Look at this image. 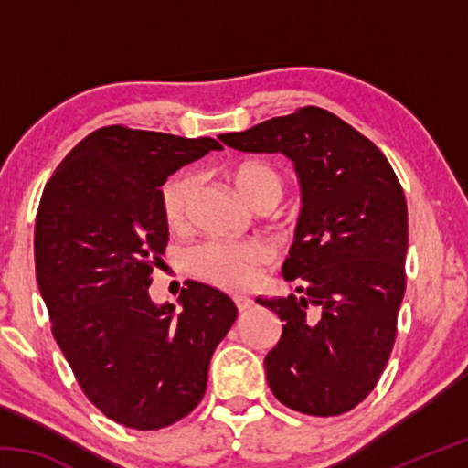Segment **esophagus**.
<instances>
[{"label":"esophagus","instance_id":"obj_1","mask_svg":"<svg viewBox=\"0 0 468 468\" xmlns=\"http://www.w3.org/2000/svg\"><path fill=\"white\" fill-rule=\"evenodd\" d=\"M233 301H235V307L239 312H245V310H250V307L253 305V299H250V297H243V295H237V297H233Z\"/></svg>","mask_w":468,"mask_h":468}]
</instances>
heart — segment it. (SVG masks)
Instances as JSON below:
<instances>
[{"label":"heart","mask_w":468,"mask_h":468,"mask_svg":"<svg viewBox=\"0 0 468 468\" xmlns=\"http://www.w3.org/2000/svg\"><path fill=\"white\" fill-rule=\"evenodd\" d=\"M227 177L245 202H279L284 181L272 165L262 161H243L227 171ZM194 177L189 173L173 177L163 192V215L167 225L177 229L184 225L189 196L194 192ZM274 251L268 243L250 239L241 243L210 241L196 248L187 258L189 272L196 279L206 281L229 291L245 289L258 279L260 268L272 260Z\"/></svg>","instance_id":"1"}]
</instances>
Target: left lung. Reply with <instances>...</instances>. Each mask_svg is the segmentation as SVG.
Here are the masks:
<instances>
[{"label": "left lung", "instance_id": "obj_1", "mask_svg": "<svg viewBox=\"0 0 468 468\" xmlns=\"http://www.w3.org/2000/svg\"><path fill=\"white\" fill-rule=\"evenodd\" d=\"M218 138L295 165L303 208L282 279L303 295L256 297L282 322L266 378L284 407L343 415L374 390L392 353L407 284L405 192L374 142L320 107Z\"/></svg>", "mask_w": 468, "mask_h": 468}]
</instances>
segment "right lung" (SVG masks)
<instances>
[{"mask_svg":"<svg viewBox=\"0 0 468 468\" xmlns=\"http://www.w3.org/2000/svg\"><path fill=\"white\" fill-rule=\"evenodd\" d=\"M210 150L223 146L109 125L69 150L38 206L37 282L53 336L92 405L132 430L192 413L237 318L204 282L189 281L177 307L148 292L169 239L161 187Z\"/></svg>","mask_w":468,"mask_h":468,"instance_id":"obj_1","label":"right lung"}]
</instances>
